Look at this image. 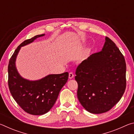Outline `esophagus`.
Returning a JSON list of instances; mask_svg holds the SVG:
<instances>
[{"label": "esophagus", "instance_id": "obj_1", "mask_svg": "<svg viewBox=\"0 0 134 134\" xmlns=\"http://www.w3.org/2000/svg\"><path fill=\"white\" fill-rule=\"evenodd\" d=\"M74 74L72 73V72H70V73H69V79H72L74 77Z\"/></svg>", "mask_w": 134, "mask_h": 134}]
</instances>
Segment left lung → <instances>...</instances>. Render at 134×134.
I'll return each mask as SVG.
<instances>
[{
	"mask_svg": "<svg viewBox=\"0 0 134 134\" xmlns=\"http://www.w3.org/2000/svg\"><path fill=\"white\" fill-rule=\"evenodd\" d=\"M76 74L78 99L90 113L108 112L125 90V60L116 44L108 37L101 51L83 61Z\"/></svg>",
	"mask_w": 134,
	"mask_h": 134,
	"instance_id": "obj_1",
	"label": "left lung"
}]
</instances>
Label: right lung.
I'll use <instances>...</instances> for the list:
<instances>
[{
  "label": "right lung",
  "mask_w": 134,
  "mask_h": 134,
  "mask_svg": "<svg viewBox=\"0 0 134 134\" xmlns=\"http://www.w3.org/2000/svg\"><path fill=\"white\" fill-rule=\"evenodd\" d=\"M44 35V34L36 35L20 44L8 65V85L11 94L22 109L34 115H42L50 110L69 78V72H65L48 74L39 80H29L22 77L18 72L16 60L21 47Z\"/></svg>",
  "instance_id": "1"
}]
</instances>
